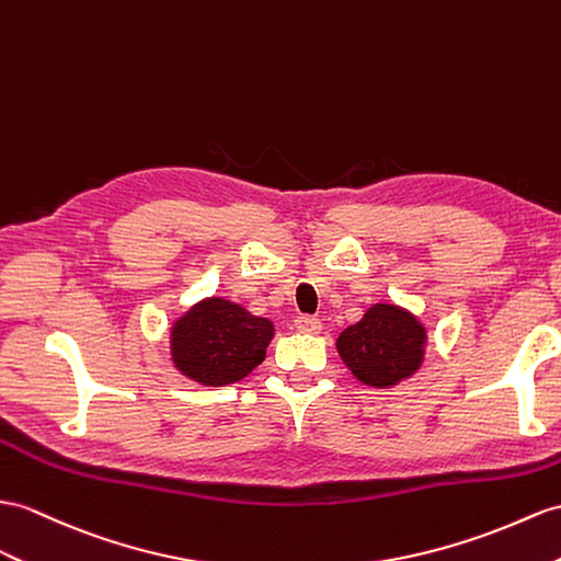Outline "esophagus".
<instances>
[{"label": "esophagus", "instance_id": "esophagus-1", "mask_svg": "<svg viewBox=\"0 0 561 561\" xmlns=\"http://www.w3.org/2000/svg\"><path fill=\"white\" fill-rule=\"evenodd\" d=\"M295 328L299 333H319L321 321L317 317H307V313H302V317L295 319Z\"/></svg>", "mask_w": 561, "mask_h": 561}]
</instances>
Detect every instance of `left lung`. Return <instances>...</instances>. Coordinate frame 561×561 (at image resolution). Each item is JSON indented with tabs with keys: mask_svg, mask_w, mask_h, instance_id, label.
<instances>
[{
	"mask_svg": "<svg viewBox=\"0 0 561 561\" xmlns=\"http://www.w3.org/2000/svg\"><path fill=\"white\" fill-rule=\"evenodd\" d=\"M426 343V325L412 311L378 302L337 335L335 347L359 383L392 388L419 371Z\"/></svg>",
	"mask_w": 561,
	"mask_h": 561,
	"instance_id": "obj_1",
	"label": "left lung"
}]
</instances>
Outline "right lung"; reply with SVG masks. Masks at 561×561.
<instances>
[{
    "mask_svg": "<svg viewBox=\"0 0 561 561\" xmlns=\"http://www.w3.org/2000/svg\"><path fill=\"white\" fill-rule=\"evenodd\" d=\"M273 323L226 297H204L171 325V362L199 386L238 383L264 362Z\"/></svg>",
    "mask_w": 561,
    "mask_h": 561,
    "instance_id": "right-lung-1",
    "label": "right lung"
}]
</instances>
